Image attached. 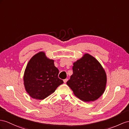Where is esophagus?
I'll return each instance as SVG.
<instances>
[{
  "mask_svg": "<svg viewBox=\"0 0 129 129\" xmlns=\"http://www.w3.org/2000/svg\"><path fill=\"white\" fill-rule=\"evenodd\" d=\"M68 78H66V79H65V80H63V81H64V83H67V82L68 81Z\"/></svg>",
  "mask_w": 129,
  "mask_h": 129,
  "instance_id": "esophagus-1",
  "label": "esophagus"
}]
</instances>
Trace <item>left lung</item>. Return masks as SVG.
Listing matches in <instances>:
<instances>
[{
  "label": "left lung",
  "instance_id": "obj_1",
  "mask_svg": "<svg viewBox=\"0 0 129 129\" xmlns=\"http://www.w3.org/2000/svg\"><path fill=\"white\" fill-rule=\"evenodd\" d=\"M73 65V74L67 85L82 101L97 100L103 94L106 86L107 76L104 69L97 59L88 53Z\"/></svg>",
  "mask_w": 129,
  "mask_h": 129
}]
</instances>
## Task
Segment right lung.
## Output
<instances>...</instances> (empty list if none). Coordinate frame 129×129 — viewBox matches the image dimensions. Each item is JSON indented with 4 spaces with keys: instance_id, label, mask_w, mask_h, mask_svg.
I'll return each mask as SVG.
<instances>
[{
    "instance_id": "add662e5",
    "label": "right lung",
    "mask_w": 129,
    "mask_h": 129,
    "mask_svg": "<svg viewBox=\"0 0 129 129\" xmlns=\"http://www.w3.org/2000/svg\"><path fill=\"white\" fill-rule=\"evenodd\" d=\"M54 60L40 52L30 59L24 71L23 80L26 91L32 98L43 100L63 83L58 78L59 70Z\"/></svg>"
}]
</instances>
